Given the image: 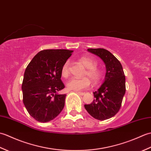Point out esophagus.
<instances>
[{
  "label": "esophagus",
  "instance_id": "34e87169",
  "mask_svg": "<svg viewBox=\"0 0 151 151\" xmlns=\"http://www.w3.org/2000/svg\"><path fill=\"white\" fill-rule=\"evenodd\" d=\"M76 93H77L78 94H79L80 95H82V96H83V95H85V93L84 92H81V91H76Z\"/></svg>",
  "mask_w": 151,
  "mask_h": 151
}]
</instances>
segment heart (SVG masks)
I'll return each instance as SVG.
<instances>
[{"label": "heart", "instance_id": "obj_1", "mask_svg": "<svg viewBox=\"0 0 151 151\" xmlns=\"http://www.w3.org/2000/svg\"><path fill=\"white\" fill-rule=\"evenodd\" d=\"M80 61L86 68V70L83 74L82 78H70L67 81L66 86L67 89L74 91H82L88 89L91 84V81L96 84L101 81L102 77V73L101 70L98 69L97 62L95 60L89 57L83 56L80 58ZM70 72V62L69 61H66L61 69V75L64 78H67L69 75ZM90 78L89 79L88 78Z\"/></svg>", "mask_w": 151, "mask_h": 151}]
</instances>
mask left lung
<instances>
[{"label": "left lung", "mask_w": 151, "mask_h": 151, "mask_svg": "<svg viewBox=\"0 0 151 151\" xmlns=\"http://www.w3.org/2000/svg\"><path fill=\"white\" fill-rule=\"evenodd\" d=\"M88 51L101 58L106 73L104 83L93 92L94 101L84 107L93 117L103 121L114 117L120 110L126 91L124 73L119 61L108 50L99 48Z\"/></svg>", "instance_id": "obj_1"}]
</instances>
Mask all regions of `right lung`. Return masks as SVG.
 <instances>
[{
  "label": "right lung",
  "mask_w": 151,
  "mask_h": 151,
  "mask_svg": "<svg viewBox=\"0 0 151 151\" xmlns=\"http://www.w3.org/2000/svg\"><path fill=\"white\" fill-rule=\"evenodd\" d=\"M73 50L47 49L35 56L27 67L22 84L23 103L32 117L41 123L52 121L65 106L61 69Z\"/></svg>",
  "instance_id": "1"
}]
</instances>
